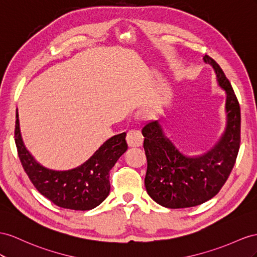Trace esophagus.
<instances>
[{"instance_id": "esophagus-1", "label": "esophagus", "mask_w": 257, "mask_h": 257, "mask_svg": "<svg viewBox=\"0 0 257 257\" xmlns=\"http://www.w3.org/2000/svg\"><path fill=\"white\" fill-rule=\"evenodd\" d=\"M127 142L128 146L131 148H137L142 146L143 143V136L141 131L137 129H131L127 134Z\"/></svg>"}]
</instances>
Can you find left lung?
I'll return each instance as SVG.
<instances>
[{"label":"left lung","instance_id":"8db88e82","mask_svg":"<svg viewBox=\"0 0 257 257\" xmlns=\"http://www.w3.org/2000/svg\"><path fill=\"white\" fill-rule=\"evenodd\" d=\"M203 60L214 68L217 83L226 93V128L215 147L203 155L188 156L164 134L159 120L142 128L148 160L144 185L148 194L164 207H192L212 199L225 185L239 152V102L220 66L208 55Z\"/></svg>","mask_w":257,"mask_h":257}]
</instances>
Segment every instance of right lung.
Here are the masks:
<instances>
[{"label":"right lung","instance_id":"obj_1","mask_svg":"<svg viewBox=\"0 0 257 257\" xmlns=\"http://www.w3.org/2000/svg\"><path fill=\"white\" fill-rule=\"evenodd\" d=\"M15 143L19 160L32 185L55 205L74 210L96 207L109 194V170L126 152V133L105 141L90 159L68 170H54L37 162L26 149L16 113Z\"/></svg>","mask_w":257,"mask_h":257}]
</instances>
